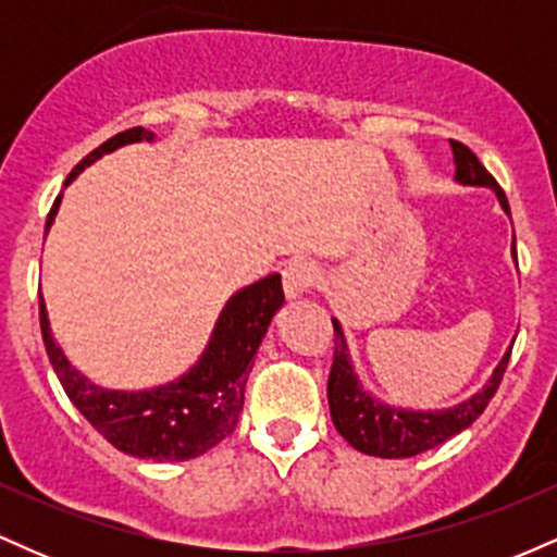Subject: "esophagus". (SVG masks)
I'll return each instance as SVG.
<instances>
[{
    "mask_svg": "<svg viewBox=\"0 0 557 557\" xmlns=\"http://www.w3.org/2000/svg\"><path fill=\"white\" fill-rule=\"evenodd\" d=\"M317 277H319V272H317V267L311 264V261H306V259L287 261L285 270H283L285 296L290 300L300 298L304 293H309V287L317 283Z\"/></svg>",
    "mask_w": 557,
    "mask_h": 557,
    "instance_id": "1",
    "label": "esophagus"
}]
</instances>
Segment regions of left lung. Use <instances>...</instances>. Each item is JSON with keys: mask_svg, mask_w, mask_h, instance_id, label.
I'll return each mask as SVG.
<instances>
[{"mask_svg": "<svg viewBox=\"0 0 557 557\" xmlns=\"http://www.w3.org/2000/svg\"><path fill=\"white\" fill-rule=\"evenodd\" d=\"M453 162H456V181L461 185H482V188L495 190L497 201H500L503 212L510 216L508 198L503 188L497 185L495 177L490 175L487 168L479 162L474 151L469 146L450 140ZM516 259V238L510 246ZM335 327V359H332L330 380H327V400L330 413L335 430L343 434L345 443L356 450L367 453V456L380 458H411L419 453L432 450V447L443 445L453 434L469 430L474 421L482 417L492 395L500 387L505 367L510 359V345L505 350L500 363L479 393L471 395L469 400H461L453 408H440V411H411V408H395L374 398L367 387L361 385L359 374H356L354 361H350L348 341L337 319H332Z\"/></svg>", "mask_w": 557, "mask_h": 557, "instance_id": "8db88e82", "label": "left lung"}]
</instances>
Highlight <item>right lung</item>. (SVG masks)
Listing matches in <instances>:
<instances>
[{"label": "right lung", "instance_id": "right-lung-1", "mask_svg": "<svg viewBox=\"0 0 557 557\" xmlns=\"http://www.w3.org/2000/svg\"><path fill=\"white\" fill-rule=\"evenodd\" d=\"M138 140H154V133L146 127H131L104 140L70 172L65 185L73 183L78 172L99 157ZM60 201L62 194L57 196L47 216V233ZM283 304L285 293L280 274H267L259 283L243 287L222 309L201 359L181 380L151 389H133V393L94 385L67 361L49 330L44 298L38 300V319H41L44 348L57 380L62 382V389L73 406L107 443L127 456L149 458V461H188L212 450L235 430L243 411L248 374L253 369V356Z\"/></svg>", "mask_w": 557, "mask_h": 557}]
</instances>
